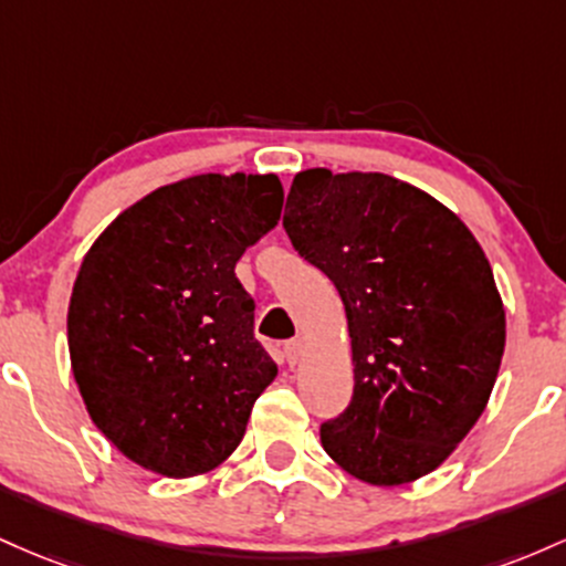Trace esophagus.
<instances>
[{"instance_id": "esophagus-1", "label": "esophagus", "mask_w": 566, "mask_h": 566, "mask_svg": "<svg viewBox=\"0 0 566 566\" xmlns=\"http://www.w3.org/2000/svg\"><path fill=\"white\" fill-rule=\"evenodd\" d=\"M283 353H285V360H289L291 366L300 364V358H302V353H304V342L300 339V336H296V339H289L283 345Z\"/></svg>"}]
</instances>
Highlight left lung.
<instances>
[{
	"mask_svg": "<svg viewBox=\"0 0 566 566\" xmlns=\"http://www.w3.org/2000/svg\"><path fill=\"white\" fill-rule=\"evenodd\" d=\"M285 234L339 291L353 398L321 424L336 465L374 486L436 471L481 417L505 310L479 240L447 206L385 174L294 176Z\"/></svg>",
	"mask_w": 566,
	"mask_h": 566,
	"instance_id": "1",
	"label": "left lung"
}]
</instances>
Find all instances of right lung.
<instances>
[{
  "instance_id": "add662e5",
  "label": "right lung",
  "mask_w": 566,
  "mask_h": 566,
  "mask_svg": "<svg viewBox=\"0 0 566 566\" xmlns=\"http://www.w3.org/2000/svg\"><path fill=\"white\" fill-rule=\"evenodd\" d=\"M277 176L202 174L155 189L87 251L69 355L91 420L146 471L224 462L277 366L234 264L281 219Z\"/></svg>"
}]
</instances>
